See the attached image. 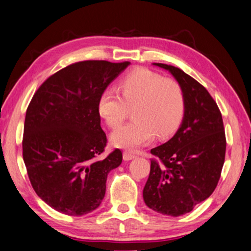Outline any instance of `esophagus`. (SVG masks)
I'll return each instance as SVG.
<instances>
[{"instance_id":"1","label":"esophagus","mask_w":251,"mask_h":251,"mask_svg":"<svg viewBox=\"0 0 251 251\" xmlns=\"http://www.w3.org/2000/svg\"><path fill=\"white\" fill-rule=\"evenodd\" d=\"M134 158H136V155H133L132 152H130V151H125V152H123V159H125L126 161L131 160V159H134Z\"/></svg>"}]
</instances>
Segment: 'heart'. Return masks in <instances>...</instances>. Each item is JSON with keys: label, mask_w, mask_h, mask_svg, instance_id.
Masks as SVG:
<instances>
[{"label": "heart", "mask_w": 251, "mask_h": 251, "mask_svg": "<svg viewBox=\"0 0 251 251\" xmlns=\"http://www.w3.org/2000/svg\"><path fill=\"white\" fill-rule=\"evenodd\" d=\"M100 95L98 112L111 129H118L132 109L133 120L111 136L115 147L133 150L157 136L163 139L178 129L185 112L180 84L148 68H136Z\"/></svg>", "instance_id": "1"}]
</instances>
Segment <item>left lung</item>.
Listing matches in <instances>:
<instances>
[{
  "instance_id": "obj_1",
  "label": "left lung",
  "mask_w": 251,
  "mask_h": 251,
  "mask_svg": "<svg viewBox=\"0 0 251 251\" xmlns=\"http://www.w3.org/2000/svg\"><path fill=\"white\" fill-rule=\"evenodd\" d=\"M168 71L182 85L185 112L179 129L164 145L152 148L150 174L144 187L146 205L158 213L179 217L213 193L226 157L222 115L206 88L171 65Z\"/></svg>"
}]
</instances>
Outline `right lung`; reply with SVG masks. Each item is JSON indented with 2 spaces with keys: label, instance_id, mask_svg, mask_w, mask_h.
<instances>
[{
  "label": "right lung",
  "instance_id": "1",
  "mask_svg": "<svg viewBox=\"0 0 251 251\" xmlns=\"http://www.w3.org/2000/svg\"><path fill=\"white\" fill-rule=\"evenodd\" d=\"M129 65L106 60L69 65L41 84L26 109L22 153L30 183L60 213L83 215L98 209L107 174L122 163L120 149L99 158L107 140L98 101Z\"/></svg>",
  "mask_w": 251,
  "mask_h": 251
}]
</instances>
